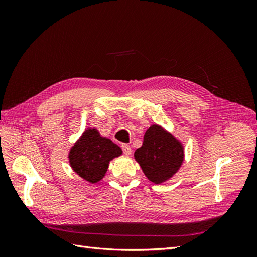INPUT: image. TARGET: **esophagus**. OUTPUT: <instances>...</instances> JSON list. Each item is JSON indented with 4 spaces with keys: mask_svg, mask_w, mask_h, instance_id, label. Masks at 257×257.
<instances>
[{
    "mask_svg": "<svg viewBox=\"0 0 257 257\" xmlns=\"http://www.w3.org/2000/svg\"><path fill=\"white\" fill-rule=\"evenodd\" d=\"M122 150H123L124 154H126V155H131L132 154V148H131V146H128L126 144L122 145Z\"/></svg>",
    "mask_w": 257,
    "mask_h": 257,
    "instance_id": "esophagus-1",
    "label": "esophagus"
}]
</instances>
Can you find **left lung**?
Instances as JSON below:
<instances>
[{
  "instance_id": "left-lung-1",
  "label": "left lung",
  "mask_w": 257,
  "mask_h": 257,
  "mask_svg": "<svg viewBox=\"0 0 257 257\" xmlns=\"http://www.w3.org/2000/svg\"><path fill=\"white\" fill-rule=\"evenodd\" d=\"M134 158L145 176L155 184L169 180L181 167L184 148L180 141L158 124L146 131L144 143Z\"/></svg>"
}]
</instances>
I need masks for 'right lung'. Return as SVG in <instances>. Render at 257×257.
Returning a JSON list of instances; mask_svg holds the SVG:
<instances>
[{"label": "right lung", "mask_w": 257, "mask_h": 257, "mask_svg": "<svg viewBox=\"0 0 257 257\" xmlns=\"http://www.w3.org/2000/svg\"><path fill=\"white\" fill-rule=\"evenodd\" d=\"M122 154L121 148L96 128H87L68 153L72 169L83 180L97 183L105 177L110 161Z\"/></svg>", "instance_id": "1"}]
</instances>
